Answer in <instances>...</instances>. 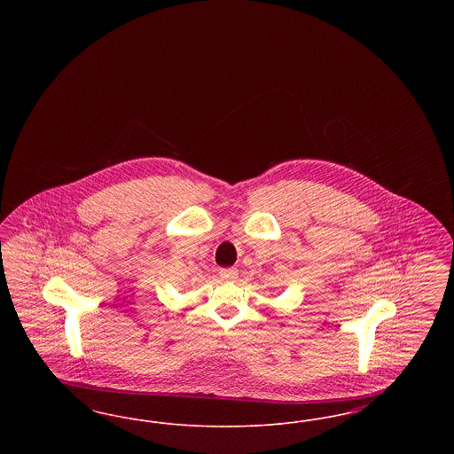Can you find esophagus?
Instances as JSON below:
<instances>
[{"instance_id":"esophagus-1","label":"esophagus","mask_w":454,"mask_h":454,"mask_svg":"<svg viewBox=\"0 0 454 454\" xmlns=\"http://www.w3.org/2000/svg\"><path fill=\"white\" fill-rule=\"evenodd\" d=\"M238 278V270L235 267H231V269H221L219 270V279L221 281L231 282L235 281Z\"/></svg>"}]
</instances>
